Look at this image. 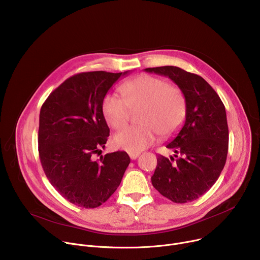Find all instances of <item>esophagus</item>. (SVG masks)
<instances>
[{
  "label": "esophagus",
  "instance_id": "34e87169",
  "mask_svg": "<svg viewBox=\"0 0 260 260\" xmlns=\"http://www.w3.org/2000/svg\"><path fill=\"white\" fill-rule=\"evenodd\" d=\"M128 155H129V157H131V159H137L138 158V156H139V153H131V152H128Z\"/></svg>",
  "mask_w": 260,
  "mask_h": 260
}]
</instances>
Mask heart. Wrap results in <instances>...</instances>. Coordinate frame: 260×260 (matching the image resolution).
<instances>
[{"mask_svg": "<svg viewBox=\"0 0 260 260\" xmlns=\"http://www.w3.org/2000/svg\"><path fill=\"white\" fill-rule=\"evenodd\" d=\"M122 96L108 93L102 111L109 125L121 128L127 124L132 110H141L138 126H129L114 137L116 147L131 153H140L153 145L158 138L176 134L187 114V101L183 90L164 78L142 74L120 86Z\"/></svg>", "mask_w": 260, "mask_h": 260, "instance_id": "1", "label": "heart"}]
</instances>
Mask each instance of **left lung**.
Segmentation results:
<instances>
[{
	"label": "left lung",
	"instance_id": "left-lung-1",
	"mask_svg": "<svg viewBox=\"0 0 260 260\" xmlns=\"http://www.w3.org/2000/svg\"><path fill=\"white\" fill-rule=\"evenodd\" d=\"M145 71L169 77L187 101L184 125L167 144L177 159L158 155L152 185L174 203L192 202L213 186L224 168L229 151L225 107L212 86L197 74L174 66Z\"/></svg>",
	"mask_w": 260,
	"mask_h": 260
}]
</instances>
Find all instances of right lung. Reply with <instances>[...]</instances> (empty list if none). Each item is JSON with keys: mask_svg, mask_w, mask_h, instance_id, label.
Returning a JSON list of instances; mask_svg holds the SVG:
<instances>
[{"mask_svg": "<svg viewBox=\"0 0 260 260\" xmlns=\"http://www.w3.org/2000/svg\"><path fill=\"white\" fill-rule=\"evenodd\" d=\"M128 71L80 73L68 78L46 99L39 118V156L52 186L70 203L96 208L112 196L131 159L116 151L94 160L110 129L102 103Z\"/></svg>", "mask_w": 260, "mask_h": 260, "instance_id": "add662e5", "label": "right lung"}]
</instances>
